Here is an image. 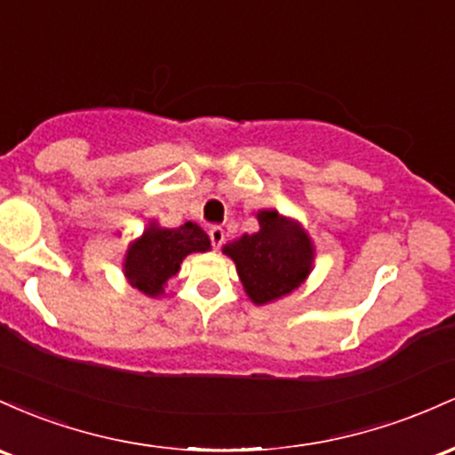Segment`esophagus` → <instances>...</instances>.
I'll return each instance as SVG.
<instances>
[{"mask_svg":"<svg viewBox=\"0 0 455 455\" xmlns=\"http://www.w3.org/2000/svg\"><path fill=\"white\" fill-rule=\"evenodd\" d=\"M208 236H211V243L214 249H221L223 241H226V232H223V228H219V226H212L211 229H208Z\"/></svg>","mask_w":455,"mask_h":455,"instance_id":"34e87169","label":"esophagus"}]
</instances>
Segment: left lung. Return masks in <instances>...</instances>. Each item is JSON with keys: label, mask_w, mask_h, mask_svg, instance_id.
Listing matches in <instances>:
<instances>
[{"label": "left lung", "mask_w": 455, "mask_h": 455, "mask_svg": "<svg viewBox=\"0 0 455 455\" xmlns=\"http://www.w3.org/2000/svg\"><path fill=\"white\" fill-rule=\"evenodd\" d=\"M259 232L243 234L223 253L236 264L238 277L255 305H267L294 292L314 267V243L294 219L277 211L258 212Z\"/></svg>", "instance_id": "8db88e82"}]
</instances>
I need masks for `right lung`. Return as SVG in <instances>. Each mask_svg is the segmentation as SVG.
Here are the masks:
<instances>
[{
	"label": "right lung",
	"instance_id": "right-lung-1",
	"mask_svg": "<svg viewBox=\"0 0 455 455\" xmlns=\"http://www.w3.org/2000/svg\"><path fill=\"white\" fill-rule=\"evenodd\" d=\"M211 249V238L197 223L187 221L180 228H161L152 221L124 255V275L132 288L146 296L163 294L167 279L180 270L188 253H204Z\"/></svg>",
	"mask_w": 455,
	"mask_h": 455
}]
</instances>
